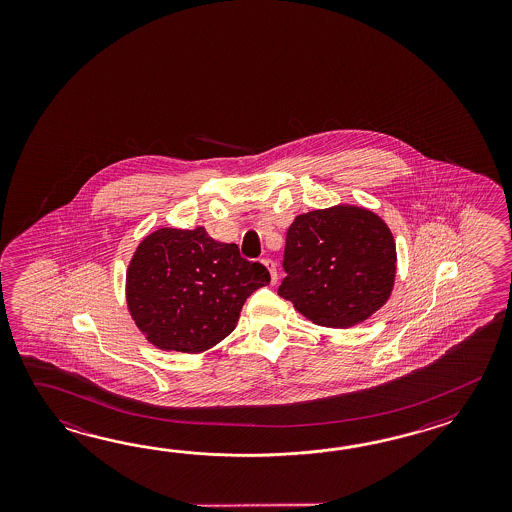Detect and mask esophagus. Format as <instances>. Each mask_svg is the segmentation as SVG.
I'll return each mask as SVG.
<instances>
[{
	"label": "esophagus",
	"instance_id": "1",
	"mask_svg": "<svg viewBox=\"0 0 512 512\" xmlns=\"http://www.w3.org/2000/svg\"><path fill=\"white\" fill-rule=\"evenodd\" d=\"M261 263L269 269V272H271V282L276 283L278 282V272H276V263L271 260V258H263L261 260Z\"/></svg>",
	"mask_w": 512,
	"mask_h": 512
}]
</instances>
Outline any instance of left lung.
Returning <instances> with one entry per match:
<instances>
[{
  "mask_svg": "<svg viewBox=\"0 0 512 512\" xmlns=\"http://www.w3.org/2000/svg\"><path fill=\"white\" fill-rule=\"evenodd\" d=\"M278 294L316 326L348 329L390 300L397 272L392 230L370 208L335 205L294 218Z\"/></svg>",
  "mask_w": 512,
  "mask_h": 512,
  "instance_id": "1",
  "label": "left lung"
}]
</instances>
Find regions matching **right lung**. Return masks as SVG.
Wrapping results in <instances>:
<instances>
[{"label":"right lung","mask_w":512,"mask_h":512,"mask_svg":"<svg viewBox=\"0 0 512 512\" xmlns=\"http://www.w3.org/2000/svg\"><path fill=\"white\" fill-rule=\"evenodd\" d=\"M271 282L269 271L219 243L205 227L153 230L131 256L126 304L155 348L203 353L229 337L241 307Z\"/></svg>","instance_id":"1"}]
</instances>
